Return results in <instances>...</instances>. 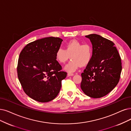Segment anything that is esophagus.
Masks as SVG:
<instances>
[{
    "label": "esophagus",
    "instance_id": "34e87169",
    "mask_svg": "<svg viewBox=\"0 0 131 131\" xmlns=\"http://www.w3.org/2000/svg\"><path fill=\"white\" fill-rule=\"evenodd\" d=\"M67 75H68V76H73V75H74V74L73 73H67Z\"/></svg>",
    "mask_w": 131,
    "mask_h": 131
}]
</instances>
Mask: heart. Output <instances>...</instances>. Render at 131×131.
<instances>
[{
    "label": "heart",
    "mask_w": 131,
    "mask_h": 131,
    "mask_svg": "<svg viewBox=\"0 0 131 131\" xmlns=\"http://www.w3.org/2000/svg\"><path fill=\"white\" fill-rule=\"evenodd\" d=\"M93 50L90 44H83L77 40H72L67 42L65 50L59 48L55 53V59L61 64H65L71 56L72 61L65 66V70L69 72H73L80 66L88 65L93 58Z\"/></svg>",
    "instance_id": "b5f03b06"
}]
</instances>
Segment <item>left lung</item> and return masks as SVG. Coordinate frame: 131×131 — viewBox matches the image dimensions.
I'll return each instance as SVG.
<instances>
[{
  "label": "left lung",
  "mask_w": 131,
  "mask_h": 131,
  "mask_svg": "<svg viewBox=\"0 0 131 131\" xmlns=\"http://www.w3.org/2000/svg\"><path fill=\"white\" fill-rule=\"evenodd\" d=\"M85 37L92 42L93 56L81 73L80 87L86 95L99 98L118 84L122 70V60L112 41L96 34Z\"/></svg>",
  "instance_id": "8db88e82"
}]
</instances>
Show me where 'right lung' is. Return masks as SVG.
<instances>
[{
  "label": "right lung",
  "mask_w": 131,
  "mask_h": 131,
  "mask_svg": "<svg viewBox=\"0 0 131 131\" xmlns=\"http://www.w3.org/2000/svg\"><path fill=\"white\" fill-rule=\"evenodd\" d=\"M62 39L47 37L27 44L19 54L17 74L24 91L39 102L54 99L59 93L67 72L55 59Z\"/></svg>",
  "instance_id": "1"
}]
</instances>
